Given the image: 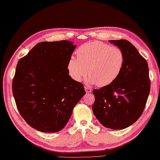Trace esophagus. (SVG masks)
<instances>
[{
  "label": "esophagus",
  "instance_id": "esophagus-1",
  "mask_svg": "<svg viewBox=\"0 0 160 160\" xmlns=\"http://www.w3.org/2000/svg\"><path fill=\"white\" fill-rule=\"evenodd\" d=\"M85 90H86V93H90L92 92V89L90 88H88V87H85Z\"/></svg>",
  "mask_w": 160,
  "mask_h": 160
}]
</instances>
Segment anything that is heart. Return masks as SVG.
<instances>
[{
  "mask_svg": "<svg viewBox=\"0 0 160 160\" xmlns=\"http://www.w3.org/2000/svg\"><path fill=\"white\" fill-rule=\"evenodd\" d=\"M77 58H70L68 63L71 77L81 81L88 71V82L99 87L114 82L124 64V54L121 49L98 41L82 45L77 50Z\"/></svg>",
  "mask_w": 160,
  "mask_h": 160,
  "instance_id": "1",
  "label": "heart"
}]
</instances>
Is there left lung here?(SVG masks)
<instances>
[{"instance_id":"obj_1","label":"left lung","mask_w":160,"mask_h":160,"mask_svg":"<svg viewBox=\"0 0 160 160\" xmlns=\"http://www.w3.org/2000/svg\"><path fill=\"white\" fill-rule=\"evenodd\" d=\"M124 54V64L116 80L92 92V111L102 124L122 130L132 125L144 112L151 88L147 61L129 41L110 40Z\"/></svg>"}]
</instances>
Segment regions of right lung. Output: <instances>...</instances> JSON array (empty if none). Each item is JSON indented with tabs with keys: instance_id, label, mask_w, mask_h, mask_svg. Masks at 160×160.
<instances>
[{
	"instance_id": "add662e5",
	"label": "right lung",
	"mask_w": 160,
	"mask_h": 160,
	"mask_svg": "<svg viewBox=\"0 0 160 160\" xmlns=\"http://www.w3.org/2000/svg\"><path fill=\"white\" fill-rule=\"evenodd\" d=\"M75 48L69 41L41 42L18 62L13 95L21 115L36 130L60 131L86 94L68 69Z\"/></svg>"
}]
</instances>
